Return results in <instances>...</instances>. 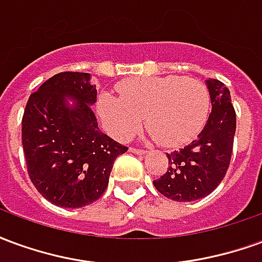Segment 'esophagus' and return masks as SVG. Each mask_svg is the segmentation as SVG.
Masks as SVG:
<instances>
[{
    "instance_id": "34e87169",
    "label": "esophagus",
    "mask_w": 262,
    "mask_h": 262,
    "mask_svg": "<svg viewBox=\"0 0 262 262\" xmlns=\"http://www.w3.org/2000/svg\"><path fill=\"white\" fill-rule=\"evenodd\" d=\"M129 151L133 154H139V156H143V154H146L144 150H140V148H135V147H130L129 148Z\"/></svg>"
}]
</instances>
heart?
<instances>
[{"label":"heart","instance_id":"b5f03b06","mask_svg":"<svg viewBox=\"0 0 262 262\" xmlns=\"http://www.w3.org/2000/svg\"><path fill=\"white\" fill-rule=\"evenodd\" d=\"M120 98L102 94L97 112L103 129L125 142L143 123L147 135L164 146L176 147L192 140L208 119L210 97L201 81L180 75L139 77L120 82Z\"/></svg>","mask_w":262,"mask_h":262}]
</instances>
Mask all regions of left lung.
<instances>
[{"label":"left lung","instance_id":"obj_1","mask_svg":"<svg viewBox=\"0 0 262 262\" xmlns=\"http://www.w3.org/2000/svg\"><path fill=\"white\" fill-rule=\"evenodd\" d=\"M212 112L192 143L167 154L168 168L153 181L161 195L177 202H192L208 196L225 178L233 151L236 112L230 91L223 82L208 78Z\"/></svg>","mask_w":262,"mask_h":262}]
</instances>
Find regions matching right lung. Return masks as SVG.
Returning <instances> with one entry per match:
<instances>
[{"instance_id": "add662e5", "label": "right lung", "mask_w": 262, "mask_h": 262, "mask_svg": "<svg viewBox=\"0 0 262 262\" xmlns=\"http://www.w3.org/2000/svg\"><path fill=\"white\" fill-rule=\"evenodd\" d=\"M97 86L88 73H60L33 92L22 118V146L32 184L61 208L101 198L115 159L127 147L99 130L91 106Z\"/></svg>"}]
</instances>
